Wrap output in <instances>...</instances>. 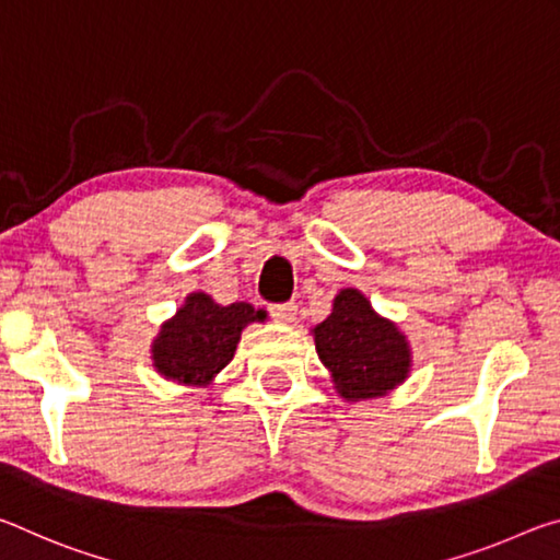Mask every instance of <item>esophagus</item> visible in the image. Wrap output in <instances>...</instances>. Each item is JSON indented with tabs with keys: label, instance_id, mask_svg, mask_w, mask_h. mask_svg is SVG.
<instances>
[{
	"label": "esophagus",
	"instance_id": "obj_1",
	"mask_svg": "<svg viewBox=\"0 0 560 560\" xmlns=\"http://www.w3.org/2000/svg\"><path fill=\"white\" fill-rule=\"evenodd\" d=\"M270 315L282 325H292L298 319L295 302H282V305H270Z\"/></svg>",
	"mask_w": 560,
	"mask_h": 560
}]
</instances>
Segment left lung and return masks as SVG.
I'll use <instances>...</instances> for the list:
<instances>
[{
	"label": "left lung",
	"instance_id": "left-lung-1",
	"mask_svg": "<svg viewBox=\"0 0 560 560\" xmlns=\"http://www.w3.org/2000/svg\"><path fill=\"white\" fill-rule=\"evenodd\" d=\"M315 350L347 401L377 399L409 377L411 350L392 319L377 315L360 290L345 288L315 329Z\"/></svg>",
	"mask_w": 560,
	"mask_h": 560
}]
</instances>
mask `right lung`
<instances>
[{
    "label": "right lung",
    "mask_w": 560,
    "mask_h": 560,
    "mask_svg": "<svg viewBox=\"0 0 560 560\" xmlns=\"http://www.w3.org/2000/svg\"><path fill=\"white\" fill-rule=\"evenodd\" d=\"M262 317L247 302L223 307L206 292H190L151 345L155 372L186 387H206L233 360L243 329Z\"/></svg>",
    "instance_id": "obj_1"
}]
</instances>
